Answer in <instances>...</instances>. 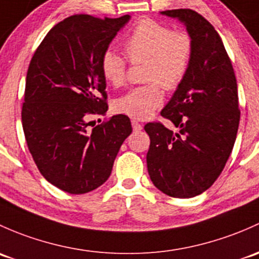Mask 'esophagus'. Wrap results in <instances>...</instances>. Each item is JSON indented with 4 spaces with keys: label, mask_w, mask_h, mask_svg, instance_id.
Returning a JSON list of instances; mask_svg holds the SVG:
<instances>
[{
    "label": "esophagus",
    "mask_w": 259,
    "mask_h": 259,
    "mask_svg": "<svg viewBox=\"0 0 259 259\" xmlns=\"http://www.w3.org/2000/svg\"><path fill=\"white\" fill-rule=\"evenodd\" d=\"M132 125H133V129H134L135 132H140V130L143 129V125H141L138 120H135V119H133L132 120Z\"/></svg>",
    "instance_id": "1"
}]
</instances>
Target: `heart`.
Returning a JSON list of instances; mask_svg holds the SVG:
<instances>
[{"label":"heart","mask_w":259,"mask_h":259,"mask_svg":"<svg viewBox=\"0 0 259 259\" xmlns=\"http://www.w3.org/2000/svg\"><path fill=\"white\" fill-rule=\"evenodd\" d=\"M133 64L144 63L145 85L130 89L114 102V109L135 119L150 118L164 103V91H174L184 81L194 57L195 45L186 31L172 29L162 22L140 21L124 43ZM102 75L113 87L126 79V61L115 51L108 50L100 59Z\"/></svg>","instance_id":"obj_1"}]
</instances>
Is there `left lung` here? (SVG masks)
I'll return each instance as SVG.
<instances>
[{
	"mask_svg": "<svg viewBox=\"0 0 259 259\" xmlns=\"http://www.w3.org/2000/svg\"><path fill=\"white\" fill-rule=\"evenodd\" d=\"M160 13L185 24L195 51L186 78L161 110L179 132L146 124V164L160 191L190 198L212 186L232 152L241 116L237 80L221 37L205 17L189 8Z\"/></svg>",
	"mask_w": 259,
	"mask_h": 259,
	"instance_id": "left-lung-1",
	"label": "left lung"
}]
</instances>
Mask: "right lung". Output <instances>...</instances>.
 I'll use <instances>...</instances> for the list:
<instances>
[{"label":"right lung","instance_id":"obj_1","mask_svg":"<svg viewBox=\"0 0 259 259\" xmlns=\"http://www.w3.org/2000/svg\"><path fill=\"white\" fill-rule=\"evenodd\" d=\"M129 20L70 16L48 32L29 63L22 107L27 145L43 178L68 194L104 184L133 132L122 114L88 129L92 116L108 110L100 59Z\"/></svg>","mask_w":259,"mask_h":259}]
</instances>
